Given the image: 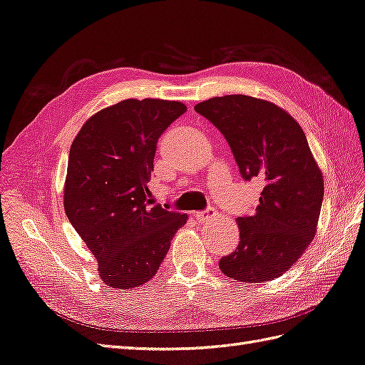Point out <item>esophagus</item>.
Masks as SVG:
<instances>
[{"mask_svg": "<svg viewBox=\"0 0 365 365\" xmlns=\"http://www.w3.org/2000/svg\"><path fill=\"white\" fill-rule=\"evenodd\" d=\"M194 216H196V219L200 224H205L208 221H213V219L217 216V213H216V210L213 207H210L207 210L199 211V213H196Z\"/></svg>", "mask_w": 365, "mask_h": 365, "instance_id": "34e87169", "label": "esophagus"}]
</instances>
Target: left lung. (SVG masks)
Instances as JSON below:
<instances>
[{
	"label": "left lung",
	"instance_id": "obj_1",
	"mask_svg": "<svg viewBox=\"0 0 365 365\" xmlns=\"http://www.w3.org/2000/svg\"><path fill=\"white\" fill-rule=\"evenodd\" d=\"M194 110L221 130L242 179L262 183L255 213L238 217V247L219 269L245 283L282 277L314 238L324 200V177L302 127L283 108L245 95L211 98Z\"/></svg>",
	"mask_w": 365,
	"mask_h": 365
}]
</instances>
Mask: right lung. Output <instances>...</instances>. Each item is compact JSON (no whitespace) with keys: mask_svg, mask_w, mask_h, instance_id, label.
Instances as JSON below:
<instances>
[{"mask_svg":"<svg viewBox=\"0 0 365 365\" xmlns=\"http://www.w3.org/2000/svg\"><path fill=\"white\" fill-rule=\"evenodd\" d=\"M185 112L177 101L125 99L93 115L71 144L65 213L110 287L149 282L188 219L148 199L157 141Z\"/></svg>","mask_w":365,"mask_h":365,"instance_id":"add662e5","label":"right lung"}]
</instances>
